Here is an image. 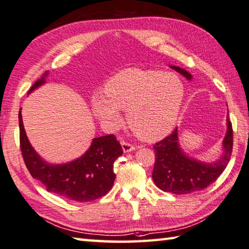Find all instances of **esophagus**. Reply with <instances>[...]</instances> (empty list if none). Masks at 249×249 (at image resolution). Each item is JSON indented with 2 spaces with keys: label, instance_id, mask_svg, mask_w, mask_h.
Here are the masks:
<instances>
[{
  "label": "esophagus",
  "instance_id": "1",
  "mask_svg": "<svg viewBox=\"0 0 249 249\" xmlns=\"http://www.w3.org/2000/svg\"><path fill=\"white\" fill-rule=\"evenodd\" d=\"M121 145H122V150H124V152H125V153H127V152H131V151L136 150V146L131 144V143H129V142L124 141L121 143Z\"/></svg>",
  "mask_w": 249,
  "mask_h": 249
}]
</instances>
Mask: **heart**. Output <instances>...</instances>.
<instances>
[{
	"mask_svg": "<svg viewBox=\"0 0 249 249\" xmlns=\"http://www.w3.org/2000/svg\"><path fill=\"white\" fill-rule=\"evenodd\" d=\"M105 96L95 94L91 108L103 124L118 125L119 109L127 110L132 131L143 140H158L176 125L185 100V85L174 73L127 69L106 82Z\"/></svg>",
	"mask_w": 249,
	"mask_h": 249,
	"instance_id": "obj_1",
	"label": "heart"
}]
</instances>
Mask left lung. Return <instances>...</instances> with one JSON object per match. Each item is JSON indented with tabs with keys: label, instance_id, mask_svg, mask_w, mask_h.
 Masks as SVG:
<instances>
[{
	"label": "left lung",
	"instance_id": "obj_1",
	"mask_svg": "<svg viewBox=\"0 0 249 249\" xmlns=\"http://www.w3.org/2000/svg\"><path fill=\"white\" fill-rule=\"evenodd\" d=\"M172 68L188 80L191 78L184 69ZM223 146L224 153L215 163L206 164L193 160L180 150L176 128L168 137L153 145L155 163L152 178L155 185L166 193L185 195L203 190L214 182L228 166L233 151V128L229 117Z\"/></svg>",
	"mask_w": 249,
	"mask_h": 249
}]
</instances>
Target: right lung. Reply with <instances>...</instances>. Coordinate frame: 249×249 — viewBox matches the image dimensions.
Here are the masks:
<instances>
[{
	"mask_svg": "<svg viewBox=\"0 0 249 249\" xmlns=\"http://www.w3.org/2000/svg\"><path fill=\"white\" fill-rule=\"evenodd\" d=\"M47 72L30 87L28 93L46 82ZM19 119V145L26 167L34 178L64 199L87 202L102 198L112 188L116 174L113 163L124 151L115 134L95 138L86 153L76 160L63 165H49L43 162L30 145L21 120Z\"/></svg>",
	"mask_w": 249,
	"mask_h": 249,
	"instance_id": "1",
	"label": "right lung"
}]
</instances>
